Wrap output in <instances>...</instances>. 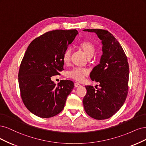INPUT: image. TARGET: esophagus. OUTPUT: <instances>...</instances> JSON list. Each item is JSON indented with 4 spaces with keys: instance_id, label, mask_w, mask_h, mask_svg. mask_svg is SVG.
Returning <instances> with one entry per match:
<instances>
[{
    "instance_id": "esophagus-1",
    "label": "esophagus",
    "mask_w": 146,
    "mask_h": 146,
    "mask_svg": "<svg viewBox=\"0 0 146 146\" xmlns=\"http://www.w3.org/2000/svg\"><path fill=\"white\" fill-rule=\"evenodd\" d=\"M74 86L76 87H79L81 86V85L80 84L78 83V82H76V83H74Z\"/></svg>"
}]
</instances>
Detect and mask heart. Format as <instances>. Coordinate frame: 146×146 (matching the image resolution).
<instances>
[{
    "mask_svg": "<svg viewBox=\"0 0 146 146\" xmlns=\"http://www.w3.org/2000/svg\"><path fill=\"white\" fill-rule=\"evenodd\" d=\"M79 45L84 51L87 58L93 56L94 53H95V46H94L91 42L88 41L82 42L80 43ZM71 53L72 48L70 47L67 48L65 50L62 56V59L65 64H67L69 62ZM87 73L88 70L86 68L81 67H74L67 73V76L69 78L76 80L77 81H82Z\"/></svg>",
    "mask_w": 146,
    "mask_h": 146,
    "instance_id": "b5f03b06",
    "label": "heart"
}]
</instances>
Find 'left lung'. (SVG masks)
Returning a JSON list of instances; mask_svg holds the SVG:
<instances>
[{
	"instance_id": "left-lung-1",
	"label": "left lung",
	"mask_w": 146,
	"mask_h": 146,
	"mask_svg": "<svg viewBox=\"0 0 146 146\" xmlns=\"http://www.w3.org/2000/svg\"><path fill=\"white\" fill-rule=\"evenodd\" d=\"M83 31L95 33L102 45L100 64L90 73L91 79L100 83V87L95 90L92 86H85L87 93L83 99L84 108L94 119H108L121 109L127 96V58L119 42L110 32L101 29Z\"/></svg>"
}]
</instances>
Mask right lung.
<instances>
[{
  "mask_svg": "<svg viewBox=\"0 0 146 146\" xmlns=\"http://www.w3.org/2000/svg\"><path fill=\"white\" fill-rule=\"evenodd\" d=\"M78 34L76 30H53L28 46L20 65L19 85L23 104L36 116L48 118L64 108L74 83L62 80L56 85L51 77L64 70L63 53Z\"/></svg>",
  "mask_w": 146,
  "mask_h": 146,
  "instance_id": "right-lung-1",
  "label": "right lung"
}]
</instances>
